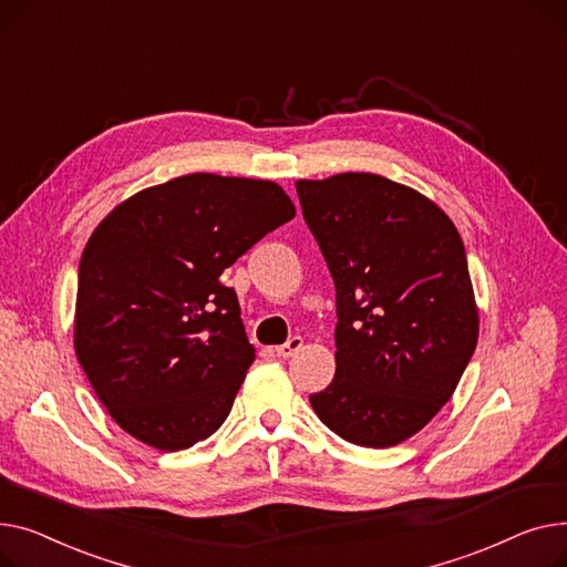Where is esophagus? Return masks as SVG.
<instances>
[{
  "instance_id": "obj_1",
  "label": "esophagus",
  "mask_w": 567,
  "mask_h": 567,
  "mask_svg": "<svg viewBox=\"0 0 567 567\" xmlns=\"http://www.w3.org/2000/svg\"><path fill=\"white\" fill-rule=\"evenodd\" d=\"M302 346H305V339H302V337H292V339H288L284 346H277V354L284 357V359H288V357H292V354H297L299 350H302Z\"/></svg>"
}]
</instances>
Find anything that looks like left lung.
<instances>
[{
  "label": "left lung",
  "instance_id": "1",
  "mask_svg": "<svg viewBox=\"0 0 567 567\" xmlns=\"http://www.w3.org/2000/svg\"><path fill=\"white\" fill-rule=\"evenodd\" d=\"M295 187L337 286V375L311 408L350 444H401L449 403L476 350L460 233L423 194L375 174Z\"/></svg>",
  "mask_w": 567,
  "mask_h": 567
}]
</instances>
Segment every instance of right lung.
Here are the masks:
<instances>
[{
  "label": "right lung",
  "mask_w": 567,
  "mask_h": 567,
  "mask_svg": "<svg viewBox=\"0 0 567 567\" xmlns=\"http://www.w3.org/2000/svg\"><path fill=\"white\" fill-rule=\"evenodd\" d=\"M292 217L277 183L189 174L130 196L93 230L75 352L132 437L183 451L226 421L256 350L221 275Z\"/></svg>",
  "instance_id": "right-lung-1"
}]
</instances>
